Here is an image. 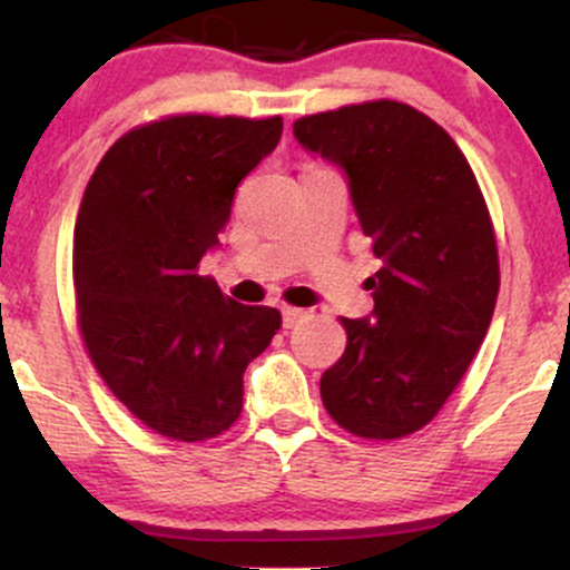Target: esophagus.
Segmentation results:
<instances>
[{
    "label": "esophagus",
    "instance_id": "esophagus-1",
    "mask_svg": "<svg viewBox=\"0 0 570 570\" xmlns=\"http://www.w3.org/2000/svg\"><path fill=\"white\" fill-rule=\"evenodd\" d=\"M303 318H305L303 307H292V305L284 307V326H286V330H292V326H297L299 322H303Z\"/></svg>",
    "mask_w": 570,
    "mask_h": 570
}]
</instances>
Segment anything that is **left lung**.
Returning <instances> with one entry per match:
<instances>
[{
	"label": "left lung",
	"mask_w": 570,
	"mask_h": 570,
	"mask_svg": "<svg viewBox=\"0 0 570 570\" xmlns=\"http://www.w3.org/2000/svg\"><path fill=\"white\" fill-rule=\"evenodd\" d=\"M311 153L348 174L381 263L364 281L375 311L340 318L348 343L322 375L332 421L362 440H399L434 421L480 351L499 297L493 219L453 136L391 98L294 120Z\"/></svg>",
	"instance_id": "8db88e82"
}]
</instances>
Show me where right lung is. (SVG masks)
I'll return each instance as SVG.
<instances>
[{
    "label": "right lung",
    "instance_id": "add662e5",
    "mask_svg": "<svg viewBox=\"0 0 570 570\" xmlns=\"http://www.w3.org/2000/svg\"><path fill=\"white\" fill-rule=\"evenodd\" d=\"M281 117L168 115L126 130L85 187L75 222L77 326L90 362L147 429L214 440L244 410V372L281 313L198 276L235 189L276 149Z\"/></svg>",
    "mask_w": 570,
    "mask_h": 570
}]
</instances>
